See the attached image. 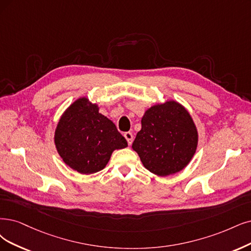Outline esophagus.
Listing matches in <instances>:
<instances>
[{
	"label": "esophagus",
	"instance_id": "34e87169",
	"mask_svg": "<svg viewBox=\"0 0 251 251\" xmlns=\"http://www.w3.org/2000/svg\"><path fill=\"white\" fill-rule=\"evenodd\" d=\"M124 137L126 138V141H127V143H128V145L130 146L131 144H132V142H133V134L131 133V132H125L124 133Z\"/></svg>",
	"mask_w": 251,
	"mask_h": 251
}]
</instances>
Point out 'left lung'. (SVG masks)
<instances>
[{
	"instance_id": "1",
	"label": "left lung",
	"mask_w": 251,
	"mask_h": 251,
	"mask_svg": "<svg viewBox=\"0 0 251 251\" xmlns=\"http://www.w3.org/2000/svg\"><path fill=\"white\" fill-rule=\"evenodd\" d=\"M197 147V127L188 111L176 101L148 109L132 144L145 168L162 177L182 171Z\"/></svg>"
}]
</instances>
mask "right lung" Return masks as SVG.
<instances>
[{
    "label": "right lung",
    "instance_id": "obj_1",
    "mask_svg": "<svg viewBox=\"0 0 251 251\" xmlns=\"http://www.w3.org/2000/svg\"><path fill=\"white\" fill-rule=\"evenodd\" d=\"M98 106L82 97L67 108L54 132V144L63 161L80 174L105 168L114 150L127 147L116 125Z\"/></svg>",
    "mask_w": 251,
    "mask_h": 251
}]
</instances>
